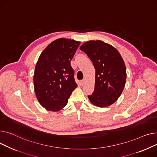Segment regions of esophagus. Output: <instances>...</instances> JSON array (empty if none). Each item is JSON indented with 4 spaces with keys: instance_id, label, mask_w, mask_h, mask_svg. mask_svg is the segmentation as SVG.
Returning a JSON list of instances; mask_svg holds the SVG:
<instances>
[{
    "instance_id": "esophagus-1",
    "label": "esophagus",
    "mask_w": 157,
    "mask_h": 157,
    "mask_svg": "<svg viewBox=\"0 0 157 157\" xmlns=\"http://www.w3.org/2000/svg\"><path fill=\"white\" fill-rule=\"evenodd\" d=\"M84 84H85V80L84 79L80 80V85L81 86H83Z\"/></svg>"
}]
</instances>
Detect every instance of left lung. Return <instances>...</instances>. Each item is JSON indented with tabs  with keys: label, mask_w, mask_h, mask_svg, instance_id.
<instances>
[{
	"label": "left lung",
	"mask_w": 157,
	"mask_h": 157,
	"mask_svg": "<svg viewBox=\"0 0 157 157\" xmlns=\"http://www.w3.org/2000/svg\"><path fill=\"white\" fill-rule=\"evenodd\" d=\"M84 51L93 62L96 70L95 87L89 95L90 102L99 107L111 105L124 90L126 68L118 51L113 46L100 40H90L82 44Z\"/></svg>",
	"instance_id": "obj_1"
}]
</instances>
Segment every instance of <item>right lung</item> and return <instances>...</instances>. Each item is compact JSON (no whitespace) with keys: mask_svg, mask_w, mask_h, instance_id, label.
I'll return each mask as SVG.
<instances>
[{"mask_svg":"<svg viewBox=\"0 0 157 157\" xmlns=\"http://www.w3.org/2000/svg\"><path fill=\"white\" fill-rule=\"evenodd\" d=\"M80 42L59 39L51 42L36 64L33 76L35 94L40 105L56 112L65 106L77 84L70 61Z\"/></svg>","mask_w":157,"mask_h":157,"instance_id":"1","label":"right lung"}]
</instances>
